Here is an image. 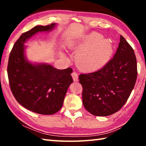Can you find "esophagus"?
<instances>
[{
    "label": "esophagus",
    "mask_w": 146,
    "mask_h": 146,
    "mask_svg": "<svg viewBox=\"0 0 146 146\" xmlns=\"http://www.w3.org/2000/svg\"><path fill=\"white\" fill-rule=\"evenodd\" d=\"M71 75H72V77L73 78V80L75 81V82H76V81H78V74L76 73V72H73L71 73Z\"/></svg>",
    "instance_id": "1"
}]
</instances>
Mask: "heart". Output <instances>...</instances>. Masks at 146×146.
<instances>
[{
    "mask_svg": "<svg viewBox=\"0 0 146 146\" xmlns=\"http://www.w3.org/2000/svg\"><path fill=\"white\" fill-rule=\"evenodd\" d=\"M76 62L84 71L100 70L107 64L114 52V43L110 38H102L98 33L85 36L78 46Z\"/></svg>",
    "mask_w": 146,
    "mask_h": 146,
    "instance_id": "1",
    "label": "heart"
}]
</instances>
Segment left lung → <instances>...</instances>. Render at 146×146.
<instances>
[{
  "instance_id": "1",
  "label": "left lung",
  "mask_w": 146,
  "mask_h": 146,
  "mask_svg": "<svg viewBox=\"0 0 146 146\" xmlns=\"http://www.w3.org/2000/svg\"><path fill=\"white\" fill-rule=\"evenodd\" d=\"M137 77L134 50L120 35L117 52L111 60L99 70L79 75L86 110L99 117L114 114L127 102Z\"/></svg>"
}]
</instances>
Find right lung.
I'll use <instances>...</instances> for the list:
<instances>
[{"label": "right lung", "mask_w": 146, "mask_h": 146, "mask_svg": "<svg viewBox=\"0 0 146 146\" xmlns=\"http://www.w3.org/2000/svg\"><path fill=\"white\" fill-rule=\"evenodd\" d=\"M55 26V23L36 26L22 34L8 60L7 71L14 97L23 107L42 115H53L60 110L69 86L73 82V70H57L45 63L30 62L24 54V43L36 33L51 31Z\"/></svg>", "instance_id": "add662e5"}]
</instances>
